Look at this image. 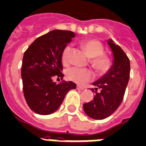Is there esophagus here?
<instances>
[{
  "mask_svg": "<svg viewBox=\"0 0 146 146\" xmlns=\"http://www.w3.org/2000/svg\"><path fill=\"white\" fill-rule=\"evenodd\" d=\"M77 89L78 90H84L85 88L83 87H82V86H79V85H77Z\"/></svg>",
  "mask_w": 146,
  "mask_h": 146,
  "instance_id": "34e87169",
  "label": "esophagus"
}]
</instances>
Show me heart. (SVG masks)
I'll use <instances>...</instances> for the list:
<instances>
[{
	"label": "heart",
	"mask_w": 146,
	"mask_h": 146,
	"mask_svg": "<svg viewBox=\"0 0 146 146\" xmlns=\"http://www.w3.org/2000/svg\"><path fill=\"white\" fill-rule=\"evenodd\" d=\"M81 46L91 58L90 63L99 74H103L110 68V59L107 55L103 54L104 47L101 41L96 39H88L81 42ZM71 46L67 45L61 53V61L64 64L68 63L69 53ZM66 77L69 81L77 84H84L92 78V72L87 68H71L67 70Z\"/></svg>",
	"instance_id": "1"
}]
</instances>
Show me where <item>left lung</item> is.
Segmentation results:
<instances>
[{
	"mask_svg": "<svg viewBox=\"0 0 146 146\" xmlns=\"http://www.w3.org/2000/svg\"><path fill=\"white\" fill-rule=\"evenodd\" d=\"M108 44L113 54V64L100 79L93 82L96 88L92 91L95 95L93 100L83 105L86 115L98 120L108 118L121 105L130 74V61L126 54L111 39ZM98 89L100 92H97Z\"/></svg>",
	"mask_w": 146,
	"mask_h": 146,
	"instance_id": "1",
	"label": "left lung"
}]
</instances>
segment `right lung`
Listing matches in <instances>:
<instances>
[{
	"label": "right lung",
	"instance_id": "1",
	"mask_svg": "<svg viewBox=\"0 0 146 146\" xmlns=\"http://www.w3.org/2000/svg\"><path fill=\"white\" fill-rule=\"evenodd\" d=\"M75 34L70 31L54 30L40 36L24 54L21 67L23 92L29 108L39 115L58 110L68 91L76 88L72 82H53L64 74L61 53Z\"/></svg>",
	"mask_w": 146,
	"mask_h": 146
}]
</instances>
